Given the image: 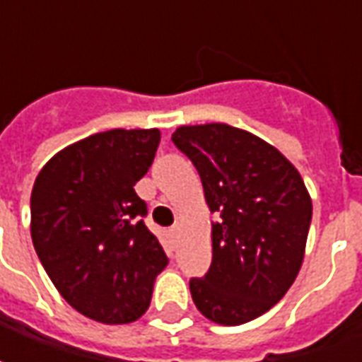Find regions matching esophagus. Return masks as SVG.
<instances>
[{"instance_id":"esophagus-1","label":"esophagus","mask_w":362,"mask_h":362,"mask_svg":"<svg viewBox=\"0 0 362 362\" xmlns=\"http://www.w3.org/2000/svg\"><path fill=\"white\" fill-rule=\"evenodd\" d=\"M178 230H180V225H178V223H176V225H173V227L168 228V233H170V235H173V236L178 235Z\"/></svg>"}]
</instances>
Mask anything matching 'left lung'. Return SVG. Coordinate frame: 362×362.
<instances>
[{"label": "left lung", "mask_w": 362, "mask_h": 362, "mask_svg": "<svg viewBox=\"0 0 362 362\" xmlns=\"http://www.w3.org/2000/svg\"><path fill=\"white\" fill-rule=\"evenodd\" d=\"M173 141L194 163L213 223V259L189 279L197 310L238 326L279 303L303 266L312 202L300 174L269 143L227 124L182 126Z\"/></svg>", "instance_id": "obj_1"}]
</instances>
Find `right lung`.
Listing matches in <instances>:
<instances>
[{"instance_id": "obj_1", "label": "right lung", "mask_w": 362, "mask_h": 362, "mask_svg": "<svg viewBox=\"0 0 362 362\" xmlns=\"http://www.w3.org/2000/svg\"><path fill=\"white\" fill-rule=\"evenodd\" d=\"M158 129H110L44 165L30 196L33 244L59 295L103 324H129L149 308L168 264L145 227L134 186L157 153Z\"/></svg>"}]
</instances>
